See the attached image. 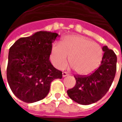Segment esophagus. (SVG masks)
Segmentation results:
<instances>
[{"label": "esophagus", "mask_w": 122, "mask_h": 122, "mask_svg": "<svg viewBox=\"0 0 122 122\" xmlns=\"http://www.w3.org/2000/svg\"><path fill=\"white\" fill-rule=\"evenodd\" d=\"M62 74H63V77H65L69 75V74H68L67 72H63L62 73Z\"/></svg>", "instance_id": "1"}]
</instances>
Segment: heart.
<instances>
[{
  "label": "heart",
  "instance_id": "obj_1",
  "mask_svg": "<svg viewBox=\"0 0 122 122\" xmlns=\"http://www.w3.org/2000/svg\"><path fill=\"white\" fill-rule=\"evenodd\" d=\"M102 56V48L97 43L82 35H71L52 46L50 59L56 68L63 69L69 57V63L77 74L87 75L99 67Z\"/></svg>",
  "mask_w": 122,
  "mask_h": 122
}]
</instances>
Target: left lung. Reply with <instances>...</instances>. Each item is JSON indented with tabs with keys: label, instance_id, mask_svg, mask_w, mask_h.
I'll use <instances>...</instances> for the list:
<instances>
[{
	"label": "left lung",
	"instance_id": "8db88e82",
	"mask_svg": "<svg viewBox=\"0 0 122 122\" xmlns=\"http://www.w3.org/2000/svg\"><path fill=\"white\" fill-rule=\"evenodd\" d=\"M99 67L88 76H74L76 85L67 90L69 97L78 104L87 105L100 100L107 93L112 84L116 72L117 57L107 46Z\"/></svg>",
	"mask_w": 122,
	"mask_h": 122
}]
</instances>
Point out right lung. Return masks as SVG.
<instances>
[{"label": "right lung", "mask_w": 122, "mask_h": 122, "mask_svg": "<svg viewBox=\"0 0 122 122\" xmlns=\"http://www.w3.org/2000/svg\"><path fill=\"white\" fill-rule=\"evenodd\" d=\"M58 36L38 31L20 38L10 48L7 80L13 93L23 102L43 99L50 92L51 82L62 78V72L50 61L52 43Z\"/></svg>", "instance_id": "obj_1"}]
</instances>
